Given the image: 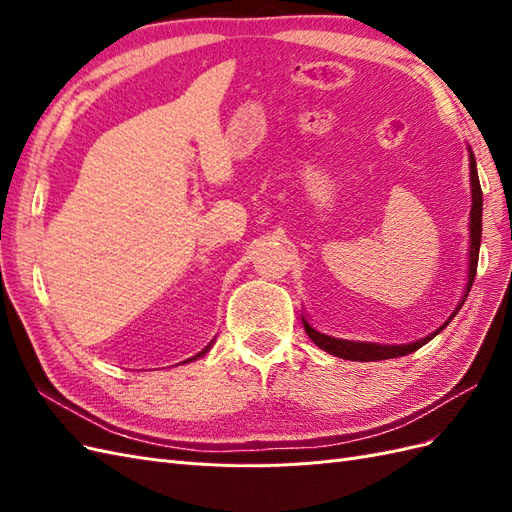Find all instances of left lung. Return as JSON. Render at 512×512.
<instances>
[{
    "mask_svg": "<svg viewBox=\"0 0 512 512\" xmlns=\"http://www.w3.org/2000/svg\"><path fill=\"white\" fill-rule=\"evenodd\" d=\"M470 181H472V213H470V273H468V288L466 294H463V301H466L468 292L472 288L474 275H476V265H478V250H480V235H483V190H480L478 183V173H476V160L474 153L470 151ZM463 301L459 303L457 312L461 309ZM455 312V314H457ZM455 314L451 318H455ZM451 322V320H448ZM446 322V324H448ZM305 324V333L309 335L312 342L327 350L333 356H339V359L346 361H384V359H397V356H406L414 350H418L421 346H425L429 339H433L438 335V331L433 335H427L425 339H418V342L406 344V346H382V344H367V342H348V339H337V337H329L324 333H318L316 329H312L307 324V320H303ZM444 324V327H446ZM442 327V329H444ZM440 329V331H442Z\"/></svg>",
    "mask_w": 512,
    "mask_h": 512,
    "instance_id": "left-lung-1",
    "label": "left lung"
}]
</instances>
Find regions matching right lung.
<instances>
[{"mask_svg": "<svg viewBox=\"0 0 512 512\" xmlns=\"http://www.w3.org/2000/svg\"><path fill=\"white\" fill-rule=\"evenodd\" d=\"M209 346H211V344H209ZM209 346H207V348H205V350H203V352H198V354H196V356H200V354H205V352H207V350H209ZM196 356H194V359H196ZM190 361H192V359H190Z\"/></svg>", "mask_w": 512, "mask_h": 512, "instance_id": "add662e5", "label": "right lung"}]
</instances>
